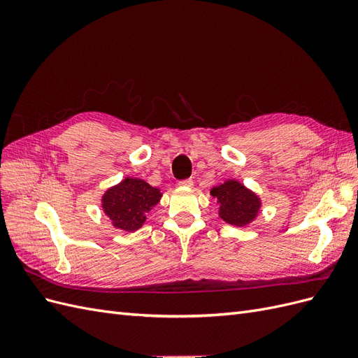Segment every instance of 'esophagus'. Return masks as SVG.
<instances>
[{"mask_svg": "<svg viewBox=\"0 0 358 358\" xmlns=\"http://www.w3.org/2000/svg\"><path fill=\"white\" fill-rule=\"evenodd\" d=\"M180 187H192L194 185V180L192 179H185V180H180L179 182Z\"/></svg>", "mask_w": 358, "mask_h": 358, "instance_id": "1", "label": "esophagus"}]
</instances>
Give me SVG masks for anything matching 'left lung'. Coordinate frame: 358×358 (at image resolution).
Returning <instances> with one entry per match:
<instances>
[{
  "label": "left lung",
  "mask_w": 358,
  "mask_h": 358,
  "mask_svg": "<svg viewBox=\"0 0 358 358\" xmlns=\"http://www.w3.org/2000/svg\"><path fill=\"white\" fill-rule=\"evenodd\" d=\"M210 196L218 200L220 218L236 227L251 224L262 208V200L257 194L236 179H229L213 187Z\"/></svg>",
  "instance_id": "obj_1"
}]
</instances>
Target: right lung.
Listing matches in <instances>:
<instances>
[{"label": "right lung", "instance_id": "add662e5", "mask_svg": "<svg viewBox=\"0 0 358 358\" xmlns=\"http://www.w3.org/2000/svg\"><path fill=\"white\" fill-rule=\"evenodd\" d=\"M162 194L143 179L125 178L101 196V208L112 225L122 231H136L146 215L159 203Z\"/></svg>", "mask_w": 358, "mask_h": 358}]
</instances>
